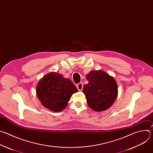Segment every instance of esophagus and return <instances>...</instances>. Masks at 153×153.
<instances>
[{"instance_id": "esophagus-1", "label": "esophagus", "mask_w": 153, "mask_h": 153, "mask_svg": "<svg viewBox=\"0 0 153 153\" xmlns=\"http://www.w3.org/2000/svg\"><path fill=\"white\" fill-rule=\"evenodd\" d=\"M83 87V83L82 82H80L78 84H77V88L79 91H82Z\"/></svg>"}]
</instances>
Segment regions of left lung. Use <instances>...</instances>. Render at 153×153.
<instances>
[{
    "instance_id": "obj_1",
    "label": "left lung",
    "mask_w": 153,
    "mask_h": 153,
    "mask_svg": "<svg viewBox=\"0 0 153 153\" xmlns=\"http://www.w3.org/2000/svg\"><path fill=\"white\" fill-rule=\"evenodd\" d=\"M88 84L83 92L88 106L95 111H102L110 108L117 96V85L114 79L103 71H91L86 76Z\"/></svg>"
}]
</instances>
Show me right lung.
I'll return each mask as SVG.
<instances>
[{"label": "right lung", "instance_id": "add662e5", "mask_svg": "<svg viewBox=\"0 0 153 153\" xmlns=\"http://www.w3.org/2000/svg\"><path fill=\"white\" fill-rule=\"evenodd\" d=\"M77 91L69 79L56 73L46 75L36 87L37 96L42 104L55 112L63 110L67 106L72 94Z\"/></svg>", "mask_w": 153, "mask_h": 153}]
</instances>
